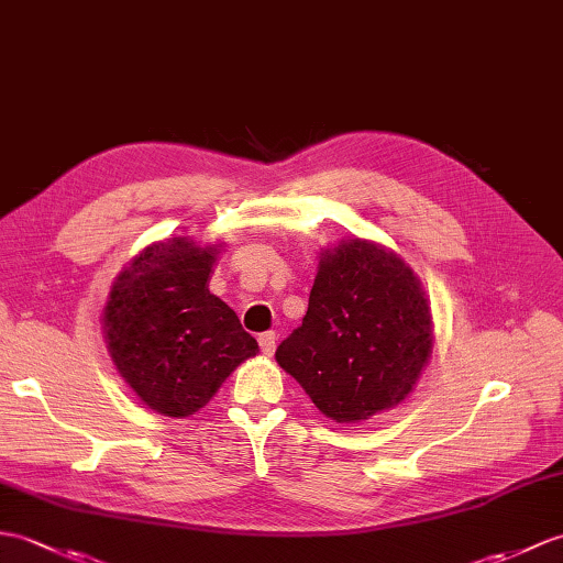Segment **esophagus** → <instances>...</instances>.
<instances>
[{"label": "esophagus", "instance_id": "34e87169", "mask_svg": "<svg viewBox=\"0 0 563 563\" xmlns=\"http://www.w3.org/2000/svg\"><path fill=\"white\" fill-rule=\"evenodd\" d=\"M276 343H278V335L273 333V331H268V333H264V335H258V345H261V352H264L266 357H271L273 352H276Z\"/></svg>", "mask_w": 563, "mask_h": 563}]
</instances>
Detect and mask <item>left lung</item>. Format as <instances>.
<instances>
[{
    "label": "left lung",
    "instance_id": "left-lung-1",
    "mask_svg": "<svg viewBox=\"0 0 563 563\" xmlns=\"http://www.w3.org/2000/svg\"><path fill=\"white\" fill-rule=\"evenodd\" d=\"M434 347L429 299L388 246L350 238L321 250L302 325L276 362L333 422L355 424L412 394Z\"/></svg>",
    "mask_w": 563,
    "mask_h": 563
}]
</instances>
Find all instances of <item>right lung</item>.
<instances>
[{
    "label": "right lung",
    "mask_w": 563,
    "mask_h": 563,
    "mask_svg": "<svg viewBox=\"0 0 563 563\" xmlns=\"http://www.w3.org/2000/svg\"><path fill=\"white\" fill-rule=\"evenodd\" d=\"M225 242L167 238L141 250L114 278L102 309L112 364L151 410L189 417L254 357L258 343L208 290Z\"/></svg>",
    "instance_id": "1"
}]
</instances>
